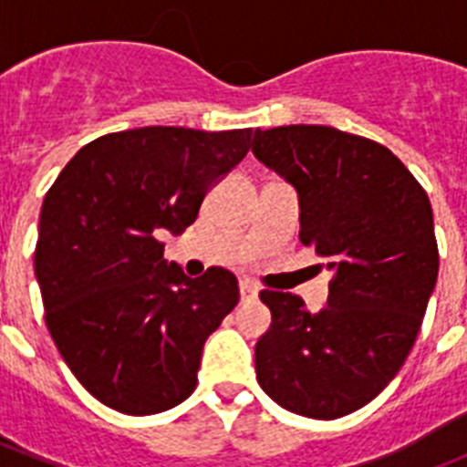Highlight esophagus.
Segmentation results:
<instances>
[{
    "label": "esophagus",
    "mask_w": 467,
    "mask_h": 467,
    "mask_svg": "<svg viewBox=\"0 0 467 467\" xmlns=\"http://www.w3.org/2000/svg\"><path fill=\"white\" fill-rule=\"evenodd\" d=\"M241 296L243 299H254L259 295V287L250 278H241Z\"/></svg>",
    "instance_id": "obj_1"
}]
</instances>
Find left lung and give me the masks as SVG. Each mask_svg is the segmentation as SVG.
Listing matches in <instances>:
<instances>
[{
  "instance_id": "obj_1",
  "label": "left lung",
  "mask_w": 467,
  "mask_h": 467,
  "mask_svg": "<svg viewBox=\"0 0 467 467\" xmlns=\"http://www.w3.org/2000/svg\"><path fill=\"white\" fill-rule=\"evenodd\" d=\"M253 154L295 187L299 241L332 274L317 313L292 292L259 295L271 327L254 346L257 381L283 410L339 419L414 346L440 269L431 201L388 147L332 126L257 128Z\"/></svg>"
}]
</instances>
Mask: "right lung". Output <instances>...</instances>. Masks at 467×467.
Masks as SVG:
<instances>
[{
  "mask_svg": "<svg viewBox=\"0 0 467 467\" xmlns=\"http://www.w3.org/2000/svg\"><path fill=\"white\" fill-rule=\"evenodd\" d=\"M253 128L147 126L93 140L48 189L35 275L57 350L111 410L150 416L193 393L203 344L238 304V280L163 259L205 193L245 159Z\"/></svg>",
  "mask_w": 467,
  "mask_h": 467,
  "instance_id": "1",
  "label": "right lung"
}]
</instances>
